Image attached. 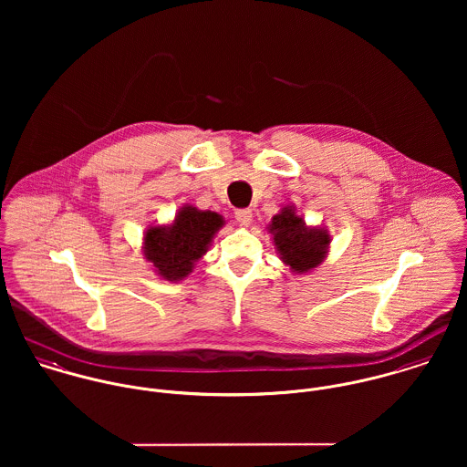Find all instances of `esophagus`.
<instances>
[{
    "instance_id": "obj_1",
    "label": "esophagus",
    "mask_w": 467,
    "mask_h": 467,
    "mask_svg": "<svg viewBox=\"0 0 467 467\" xmlns=\"http://www.w3.org/2000/svg\"><path fill=\"white\" fill-rule=\"evenodd\" d=\"M235 219H237L239 224L248 226V224L254 221V213H252L250 208H239V210L235 212Z\"/></svg>"
}]
</instances>
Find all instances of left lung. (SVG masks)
Masks as SVG:
<instances>
[{"label":"left lung","mask_w":467,"mask_h":467,"mask_svg":"<svg viewBox=\"0 0 467 467\" xmlns=\"http://www.w3.org/2000/svg\"><path fill=\"white\" fill-rule=\"evenodd\" d=\"M267 232L273 235L280 261L295 275L320 266L329 254L331 235L327 228L307 226L293 204H285L273 215Z\"/></svg>","instance_id":"left-lung-1"}]
</instances>
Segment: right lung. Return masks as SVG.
Returning a JSON list of instances; mask_svg holds the SVG:
<instances>
[{
	"label": "right lung",
	"mask_w": 467,
	"mask_h": 467,
	"mask_svg": "<svg viewBox=\"0 0 467 467\" xmlns=\"http://www.w3.org/2000/svg\"><path fill=\"white\" fill-rule=\"evenodd\" d=\"M224 219L217 212L183 204L169 224H150L143 234V257L154 273L169 282L189 276L208 252Z\"/></svg>",
	"instance_id": "right-lung-1"
}]
</instances>
